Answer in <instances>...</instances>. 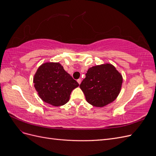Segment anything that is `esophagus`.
Masks as SVG:
<instances>
[{
	"instance_id": "1",
	"label": "esophagus",
	"mask_w": 156,
	"mask_h": 156,
	"mask_svg": "<svg viewBox=\"0 0 156 156\" xmlns=\"http://www.w3.org/2000/svg\"><path fill=\"white\" fill-rule=\"evenodd\" d=\"M77 82H78V83L80 84H81V79H77Z\"/></svg>"
}]
</instances>
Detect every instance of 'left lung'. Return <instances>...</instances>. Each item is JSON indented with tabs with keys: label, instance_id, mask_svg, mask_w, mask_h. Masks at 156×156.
I'll use <instances>...</instances> for the list:
<instances>
[{
	"label": "left lung",
	"instance_id": "left-lung-1",
	"mask_svg": "<svg viewBox=\"0 0 156 156\" xmlns=\"http://www.w3.org/2000/svg\"><path fill=\"white\" fill-rule=\"evenodd\" d=\"M122 83L120 73L112 65L107 64L89 68L80 88L88 103L101 107L115 100L120 93Z\"/></svg>",
	"mask_w": 156,
	"mask_h": 156
}]
</instances>
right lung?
<instances>
[{
  "mask_svg": "<svg viewBox=\"0 0 156 156\" xmlns=\"http://www.w3.org/2000/svg\"><path fill=\"white\" fill-rule=\"evenodd\" d=\"M34 83L41 100L56 107L66 104L71 92L79 85L59 63L53 62L40 66L34 75Z\"/></svg>",
  "mask_w": 156,
  "mask_h": 156,
  "instance_id": "right-lung-1",
  "label": "right lung"
}]
</instances>
